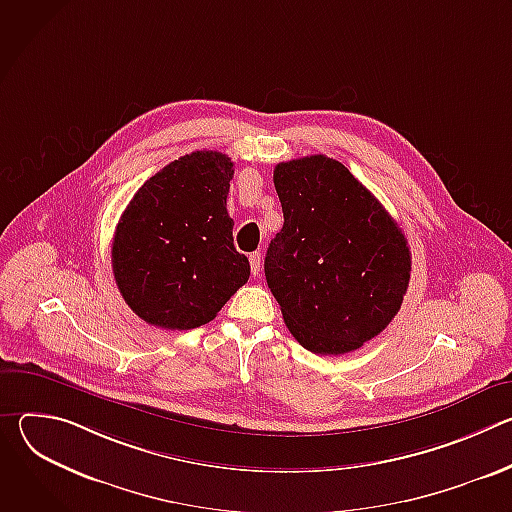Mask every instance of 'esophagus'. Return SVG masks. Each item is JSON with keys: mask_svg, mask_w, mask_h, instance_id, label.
<instances>
[{"mask_svg": "<svg viewBox=\"0 0 512 512\" xmlns=\"http://www.w3.org/2000/svg\"><path fill=\"white\" fill-rule=\"evenodd\" d=\"M249 263H251V273L253 275H259V269H261V253L255 251L249 255Z\"/></svg>", "mask_w": 512, "mask_h": 512, "instance_id": "obj_1", "label": "esophagus"}]
</instances>
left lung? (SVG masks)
<instances>
[{"instance_id": "obj_1", "label": "left lung", "mask_w": 512, "mask_h": 512, "mask_svg": "<svg viewBox=\"0 0 512 512\" xmlns=\"http://www.w3.org/2000/svg\"><path fill=\"white\" fill-rule=\"evenodd\" d=\"M273 184L283 227L265 255V279L283 322L314 354L360 348L397 316L411 251L393 216L340 162H281Z\"/></svg>"}]
</instances>
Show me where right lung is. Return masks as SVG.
I'll list each match as a JSON object with an SVG mask.
<instances>
[{
	"label": "right lung",
	"instance_id": "obj_1",
	"mask_svg": "<svg viewBox=\"0 0 512 512\" xmlns=\"http://www.w3.org/2000/svg\"><path fill=\"white\" fill-rule=\"evenodd\" d=\"M233 162L221 152L186 154L145 182L123 210L111 247L125 304L152 326L208 324L247 283L235 249L227 194Z\"/></svg>",
	"mask_w": 512,
	"mask_h": 512
}]
</instances>
